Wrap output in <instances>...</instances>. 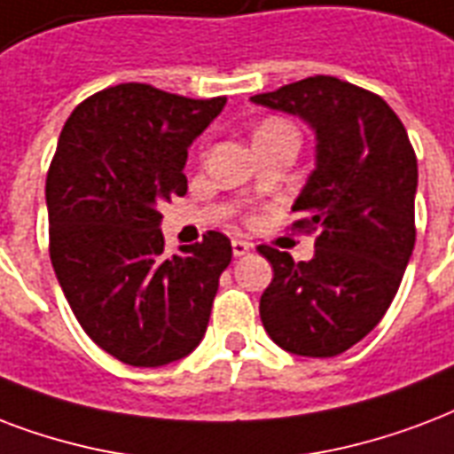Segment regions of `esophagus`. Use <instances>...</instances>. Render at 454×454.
<instances>
[{
  "label": "esophagus",
  "mask_w": 454,
  "mask_h": 454,
  "mask_svg": "<svg viewBox=\"0 0 454 454\" xmlns=\"http://www.w3.org/2000/svg\"><path fill=\"white\" fill-rule=\"evenodd\" d=\"M252 250V242L247 240H233V254L235 257H245Z\"/></svg>",
  "instance_id": "esophagus-1"
}]
</instances>
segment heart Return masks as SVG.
I'll return each mask as SVG.
<instances>
[{
  "instance_id": "heart-1",
  "label": "heart",
  "mask_w": 454,
  "mask_h": 454,
  "mask_svg": "<svg viewBox=\"0 0 454 454\" xmlns=\"http://www.w3.org/2000/svg\"><path fill=\"white\" fill-rule=\"evenodd\" d=\"M281 128H290V126H288V123H283V121H278V119H269V121H264L262 126H259L257 135L273 133V130H281Z\"/></svg>"
}]
</instances>
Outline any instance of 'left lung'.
Wrapping results in <instances>:
<instances>
[{
    "instance_id": "left-lung-1",
    "label": "left lung",
    "mask_w": 454,
    "mask_h": 454,
    "mask_svg": "<svg viewBox=\"0 0 454 454\" xmlns=\"http://www.w3.org/2000/svg\"><path fill=\"white\" fill-rule=\"evenodd\" d=\"M252 102L300 116L317 133V168L293 204V228L317 231V250L293 262L259 245L273 269L259 317L283 350L335 357L383 319L400 288L417 240V154L388 104L333 75Z\"/></svg>"
}]
</instances>
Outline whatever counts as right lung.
Masks as SVG:
<instances>
[{"mask_svg":"<svg viewBox=\"0 0 454 454\" xmlns=\"http://www.w3.org/2000/svg\"><path fill=\"white\" fill-rule=\"evenodd\" d=\"M223 104L123 82L78 104L59 135L51 266L82 331L123 364H171L204 338L231 240L209 231L168 257L159 204L188 192V147Z\"/></svg>","mask_w":454,"mask_h":454,"instance_id":"add662e5","label":"right lung"}]
</instances>
